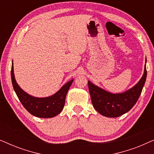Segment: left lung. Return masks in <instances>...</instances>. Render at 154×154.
I'll use <instances>...</instances> for the list:
<instances>
[{"label":"left lung","mask_w":154,"mask_h":154,"mask_svg":"<svg viewBox=\"0 0 154 154\" xmlns=\"http://www.w3.org/2000/svg\"><path fill=\"white\" fill-rule=\"evenodd\" d=\"M146 69L140 81L123 93L112 94L88 81L92 105L97 111L106 117L116 118L129 111L137 102L146 79Z\"/></svg>","instance_id":"8db88e82"}]
</instances>
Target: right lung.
<instances>
[{
	"label": "right lung",
	"mask_w": 154,
	"mask_h": 154,
	"mask_svg": "<svg viewBox=\"0 0 154 154\" xmlns=\"http://www.w3.org/2000/svg\"><path fill=\"white\" fill-rule=\"evenodd\" d=\"M13 64L11 69V79L13 88L23 106L31 114L39 118H52L62 111L65 104L66 93L73 80L65 84L59 91L48 97H34L21 89L14 79Z\"/></svg>",
	"instance_id": "add662e5"
}]
</instances>
